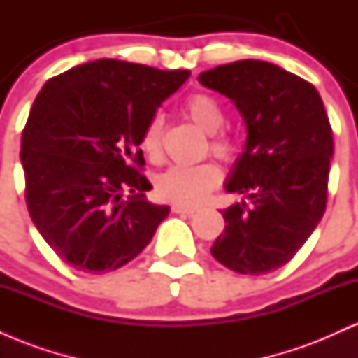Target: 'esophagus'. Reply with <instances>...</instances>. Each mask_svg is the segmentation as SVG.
I'll return each mask as SVG.
<instances>
[{
	"label": "esophagus",
	"mask_w": 358,
	"mask_h": 358,
	"mask_svg": "<svg viewBox=\"0 0 358 358\" xmlns=\"http://www.w3.org/2000/svg\"><path fill=\"white\" fill-rule=\"evenodd\" d=\"M171 210L175 213H183V215H193V213L196 212V208L187 207V205H182V203H173L171 205Z\"/></svg>",
	"instance_id": "esophagus-1"
}]
</instances>
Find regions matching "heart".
Returning <instances> with one entry per match:
<instances>
[{
  "label": "heart",
  "mask_w": 358,
  "mask_h": 358,
  "mask_svg": "<svg viewBox=\"0 0 358 358\" xmlns=\"http://www.w3.org/2000/svg\"><path fill=\"white\" fill-rule=\"evenodd\" d=\"M185 108L196 126L202 127L205 133L212 134L210 148L213 153L225 162L236 158L237 146L234 139L217 133L224 126L225 113L215 97L208 94H195L187 101ZM162 134L163 119L155 116L146 124L141 136L143 151L151 159H156L162 153ZM220 168L212 162L196 163V165H175L158 176L156 192L162 199L170 202L193 207L202 203L210 195L213 188L220 183Z\"/></svg>",
  "instance_id": "heart-1"
}]
</instances>
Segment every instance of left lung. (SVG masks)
<instances>
[{
  "instance_id": "left-lung-1",
  "label": "left lung",
  "mask_w": 358,
  "mask_h": 358,
  "mask_svg": "<svg viewBox=\"0 0 358 358\" xmlns=\"http://www.w3.org/2000/svg\"><path fill=\"white\" fill-rule=\"evenodd\" d=\"M199 82L231 99L244 119V151L225 190L248 199L220 210L224 232L212 256L241 274L276 271L322 220L334 156L323 101L310 82L262 60L202 72Z\"/></svg>"
}]
</instances>
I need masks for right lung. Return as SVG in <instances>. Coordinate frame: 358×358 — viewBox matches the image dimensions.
I'll use <instances>...</instances> for the list:
<instances>
[{
	"mask_svg": "<svg viewBox=\"0 0 358 358\" xmlns=\"http://www.w3.org/2000/svg\"><path fill=\"white\" fill-rule=\"evenodd\" d=\"M190 77L101 59L52 77L31 106L22 136L27 205L62 261L85 273L127 264L170 213L148 202L143 131ZM130 195L126 196L125 192Z\"/></svg>",
	"mask_w": 358,
	"mask_h": 358,
	"instance_id": "right-lung-1",
	"label": "right lung"
}]
</instances>
